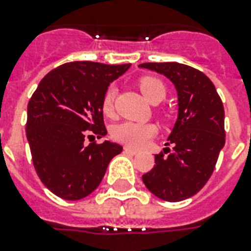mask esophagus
Listing matches in <instances>:
<instances>
[{"label": "esophagus", "mask_w": 251, "mask_h": 251, "mask_svg": "<svg viewBox=\"0 0 251 251\" xmlns=\"http://www.w3.org/2000/svg\"><path fill=\"white\" fill-rule=\"evenodd\" d=\"M124 151H125L126 153H129V155H137V153H138L137 150L130 149V147H125V149H124Z\"/></svg>", "instance_id": "34e87169"}]
</instances>
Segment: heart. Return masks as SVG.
Here are the masks:
<instances>
[{"mask_svg": "<svg viewBox=\"0 0 251 251\" xmlns=\"http://www.w3.org/2000/svg\"><path fill=\"white\" fill-rule=\"evenodd\" d=\"M138 87L150 102H160L165 98L167 90L164 83L155 76H142L138 80ZM114 87H108L102 95L101 110L105 116H112L114 112ZM157 133V127L152 124H137V122H121L112 129V138L122 145L142 149L149 145Z\"/></svg>", "mask_w": 251, "mask_h": 251, "instance_id": "obj_1", "label": "heart"}]
</instances>
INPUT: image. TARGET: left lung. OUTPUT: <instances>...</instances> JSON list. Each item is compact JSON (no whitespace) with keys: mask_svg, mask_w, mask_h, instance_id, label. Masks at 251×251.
Segmentation results:
<instances>
[{"mask_svg":"<svg viewBox=\"0 0 251 251\" xmlns=\"http://www.w3.org/2000/svg\"><path fill=\"white\" fill-rule=\"evenodd\" d=\"M141 68L165 75L178 94V117L168 138L171 149L155 155L142 176L157 198L179 202L197 194L212 175L226 143L224 106L210 78L178 62H147Z\"/></svg>","mask_w":251,"mask_h":251,"instance_id":"left-lung-1","label":"left lung"}]
</instances>
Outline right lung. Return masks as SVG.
<instances>
[{"mask_svg": "<svg viewBox=\"0 0 251 251\" xmlns=\"http://www.w3.org/2000/svg\"><path fill=\"white\" fill-rule=\"evenodd\" d=\"M130 68L92 61L68 62L41 79L27 106L25 134L35 171L53 194L78 201L100 185L109 161L122 151L105 141L101 99L110 82Z\"/></svg>", "mask_w": 251, "mask_h": 251, "instance_id": "obj_1", "label": "right lung"}]
</instances>
